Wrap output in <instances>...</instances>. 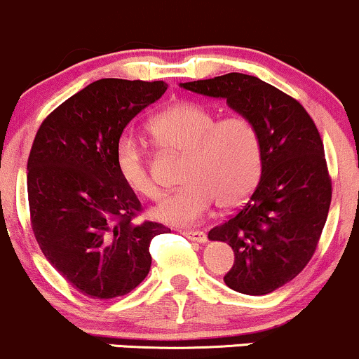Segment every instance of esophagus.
<instances>
[{"mask_svg":"<svg viewBox=\"0 0 359 359\" xmlns=\"http://www.w3.org/2000/svg\"><path fill=\"white\" fill-rule=\"evenodd\" d=\"M182 235L189 240H194V242H199V243H204L208 240L206 233L201 230H184Z\"/></svg>","mask_w":359,"mask_h":359,"instance_id":"34e87169","label":"esophagus"}]
</instances>
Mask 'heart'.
<instances>
[{
  "instance_id": "heart-1",
  "label": "heart",
  "mask_w": 359,
  "mask_h": 359,
  "mask_svg": "<svg viewBox=\"0 0 359 359\" xmlns=\"http://www.w3.org/2000/svg\"><path fill=\"white\" fill-rule=\"evenodd\" d=\"M148 129L161 149L186 155L180 177L186 186L153 208L160 222L194 224L210 215L216 201L222 208H233L254 191L262 168V140L249 117L235 114L218 119L204 105L180 102L156 114ZM116 167L133 192L158 198L147 151L133 137L117 143Z\"/></svg>"
}]
</instances>
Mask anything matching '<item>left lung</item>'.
Wrapping results in <instances>:
<instances>
[{"mask_svg":"<svg viewBox=\"0 0 359 359\" xmlns=\"http://www.w3.org/2000/svg\"><path fill=\"white\" fill-rule=\"evenodd\" d=\"M186 90L224 98L255 122L262 140V172L249 201L210 240L233 249L224 276L231 290L267 294L305 269L317 249L332 199L324 143L297 98L242 73L182 83Z\"/></svg>","mask_w":359,"mask_h":359,"instance_id":"8db88e82","label":"left lung"}]
</instances>
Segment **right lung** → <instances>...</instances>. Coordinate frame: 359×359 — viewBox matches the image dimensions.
<instances>
[{"instance_id": "obj_1", "label": "right lung", "mask_w": 359, "mask_h": 359, "mask_svg": "<svg viewBox=\"0 0 359 359\" xmlns=\"http://www.w3.org/2000/svg\"><path fill=\"white\" fill-rule=\"evenodd\" d=\"M165 90L163 81H93L35 135L27 161L32 231L50 266L88 298L135 290L151 267L149 243L168 231L161 223H135L143 208L116 167L124 128Z\"/></svg>"}]
</instances>
